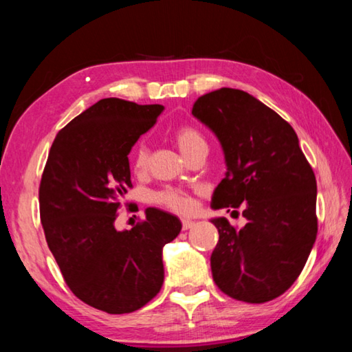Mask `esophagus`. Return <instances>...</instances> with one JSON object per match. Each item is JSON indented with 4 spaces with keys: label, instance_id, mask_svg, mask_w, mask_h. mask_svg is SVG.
Listing matches in <instances>:
<instances>
[{
    "label": "esophagus",
    "instance_id": "obj_1",
    "mask_svg": "<svg viewBox=\"0 0 352 352\" xmlns=\"http://www.w3.org/2000/svg\"><path fill=\"white\" fill-rule=\"evenodd\" d=\"M194 225H195L194 220H189V219H183V220H182V228H183V230H189V228H192Z\"/></svg>",
    "mask_w": 352,
    "mask_h": 352
}]
</instances>
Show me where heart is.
I'll return each instance as SVG.
<instances>
[{
  "label": "heart",
  "mask_w": 352,
  "mask_h": 352,
  "mask_svg": "<svg viewBox=\"0 0 352 352\" xmlns=\"http://www.w3.org/2000/svg\"><path fill=\"white\" fill-rule=\"evenodd\" d=\"M175 140H177L178 147H180V151L184 155H188L194 147H197L200 144H206L204 135L200 133V130H197L194 126H189V124H183V126L177 129ZM130 164H132V170L136 175H142L147 170L148 151L146 144H142L141 142V144L135 147V151L132 153V160H130ZM152 204L177 214H189L194 211L195 199H194V194L188 192V190H183L178 188H164L152 194Z\"/></svg>",
  "instance_id": "1"
}]
</instances>
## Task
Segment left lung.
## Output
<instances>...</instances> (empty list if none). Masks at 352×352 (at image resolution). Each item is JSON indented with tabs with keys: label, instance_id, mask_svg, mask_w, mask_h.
<instances>
[{
	"label": "left lung",
	"instance_id": "left-lung-1",
	"mask_svg": "<svg viewBox=\"0 0 352 352\" xmlns=\"http://www.w3.org/2000/svg\"><path fill=\"white\" fill-rule=\"evenodd\" d=\"M192 115L217 135L228 172L214 208H239L236 228L220 217L212 279L234 300H275L296 281L318 233L317 180L287 121L248 93L220 88L195 100Z\"/></svg>",
	"mask_w": 352,
	"mask_h": 352
}]
</instances>
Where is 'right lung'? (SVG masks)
<instances>
[{
  "instance_id": "1",
  "label": "right lung",
  "mask_w": 352,
  "mask_h": 352,
  "mask_svg": "<svg viewBox=\"0 0 352 352\" xmlns=\"http://www.w3.org/2000/svg\"><path fill=\"white\" fill-rule=\"evenodd\" d=\"M163 105L107 98L57 133L41 175L40 220L65 283L107 314L146 306L164 281L163 247L182 230L175 216L147 208L132 230L115 220L132 189L127 155Z\"/></svg>"
}]
</instances>
